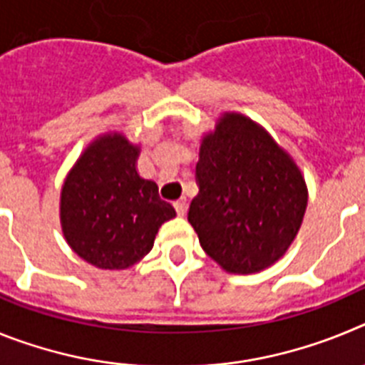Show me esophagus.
I'll return each instance as SVG.
<instances>
[{"label": "esophagus", "mask_w": 365, "mask_h": 365, "mask_svg": "<svg viewBox=\"0 0 365 365\" xmlns=\"http://www.w3.org/2000/svg\"><path fill=\"white\" fill-rule=\"evenodd\" d=\"M173 206H175L177 214H179V215H185V214H186V208H188V199H186V197L177 199V201L173 202Z\"/></svg>", "instance_id": "esophagus-1"}]
</instances>
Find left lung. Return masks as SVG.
I'll return each mask as SVG.
<instances>
[{"instance_id":"left-lung-1","label":"left lung","mask_w":365,"mask_h":365,"mask_svg":"<svg viewBox=\"0 0 365 365\" xmlns=\"http://www.w3.org/2000/svg\"><path fill=\"white\" fill-rule=\"evenodd\" d=\"M199 193L188 222L230 274H256L285 256L307 210L302 170L272 135L243 113L225 111L201 137Z\"/></svg>"}]
</instances>
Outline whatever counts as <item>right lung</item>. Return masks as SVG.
<instances>
[{
  "label": "right lung",
  "mask_w": 365,
  "mask_h": 365,
  "mask_svg": "<svg viewBox=\"0 0 365 365\" xmlns=\"http://www.w3.org/2000/svg\"><path fill=\"white\" fill-rule=\"evenodd\" d=\"M140 144L122 131L95 137L67 173L60 225L74 254L102 270H125L143 259L175 208L153 180L138 175Z\"/></svg>",
  "instance_id": "1"
}]
</instances>
